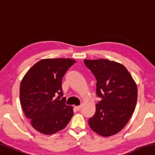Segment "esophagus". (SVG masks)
Returning <instances> with one entry per match:
<instances>
[{
    "instance_id": "esophagus-1",
    "label": "esophagus",
    "mask_w": 155,
    "mask_h": 155,
    "mask_svg": "<svg viewBox=\"0 0 155 155\" xmlns=\"http://www.w3.org/2000/svg\"><path fill=\"white\" fill-rule=\"evenodd\" d=\"M74 108L77 110V111H80L81 109V105L80 106H76L74 107Z\"/></svg>"
}]
</instances>
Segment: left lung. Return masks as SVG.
Listing matches in <instances>:
<instances>
[{"mask_svg":"<svg viewBox=\"0 0 155 155\" xmlns=\"http://www.w3.org/2000/svg\"><path fill=\"white\" fill-rule=\"evenodd\" d=\"M96 78V94L102 98L88 120L91 129L110 137L123 129L135 111L137 87L124 65L109 59H85Z\"/></svg>","mask_w":155,"mask_h":155,"instance_id":"obj_1","label":"left lung"}]
</instances>
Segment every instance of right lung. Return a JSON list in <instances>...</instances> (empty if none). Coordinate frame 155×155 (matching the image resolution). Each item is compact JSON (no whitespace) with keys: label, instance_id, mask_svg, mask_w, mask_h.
Here are the masks:
<instances>
[{"label":"right lung","instance_id":"right-lung-1","mask_svg":"<svg viewBox=\"0 0 155 155\" xmlns=\"http://www.w3.org/2000/svg\"><path fill=\"white\" fill-rule=\"evenodd\" d=\"M76 62L68 58L44 59L34 64L20 86V100L26 117L36 130L52 135L66 127L73 116V107L54 98L63 95L61 81ZM59 97V96H58Z\"/></svg>","mask_w":155,"mask_h":155}]
</instances>
